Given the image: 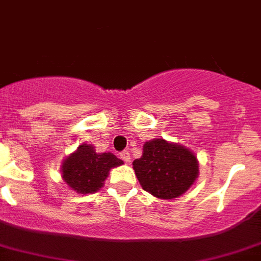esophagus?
<instances>
[{
    "mask_svg": "<svg viewBox=\"0 0 261 261\" xmlns=\"http://www.w3.org/2000/svg\"><path fill=\"white\" fill-rule=\"evenodd\" d=\"M120 159H121V160L125 161V163H128V161L130 160V155H129V151H123V152H120Z\"/></svg>",
    "mask_w": 261,
    "mask_h": 261,
    "instance_id": "1",
    "label": "esophagus"
}]
</instances>
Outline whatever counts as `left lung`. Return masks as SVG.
<instances>
[{
  "instance_id": "left-lung-1",
  "label": "left lung",
  "mask_w": 261,
  "mask_h": 261,
  "mask_svg": "<svg viewBox=\"0 0 261 261\" xmlns=\"http://www.w3.org/2000/svg\"><path fill=\"white\" fill-rule=\"evenodd\" d=\"M133 169L145 191L158 198L179 197L198 177V161L192 151L178 143L152 140L143 145Z\"/></svg>"
}]
</instances>
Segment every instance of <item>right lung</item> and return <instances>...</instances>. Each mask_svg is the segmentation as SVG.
Wrapping results in <instances>:
<instances>
[{
  "mask_svg": "<svg viewBox=\"0 0 261 261\" xmlns=\"http://www.w3.org/2000/svg\"><path fill=\"white\" fill-rule=\"evenodd\" d=\"M121 164L114 153H97L93 146L83 143L63 161V179L76 193L97 192L111 168Z\"/></svg>",
  "mask_w": 261,
  "mask_h": 261,
  "instance_id": "add662e5",
  "label": "right lung"
}]
</instances>
